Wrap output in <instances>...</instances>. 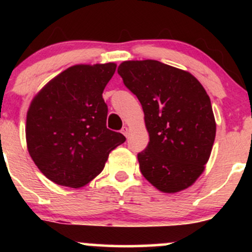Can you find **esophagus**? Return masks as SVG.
Returning a JSON list of instances; mask_svg holds the SVG:
<instances>
[{"mask_svg": "<svg viewBox=\"0 0 252 252\" xmlns=\"http://www.w3.org/2000/svg\"><path fill=\"white\" fill-rule=\"evenodd\" d=\"M128 132H129L128 126H123V128H122V134H123L124 136H128Z\"/></svg>", "mask_w": 252, "mask_h": 252, "instance_id": "esophagus-1", "label": "esophagus"}]
</instances>
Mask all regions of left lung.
<instances>
[{"mask_svg":"<svg viewBox=\"0 0 252 252\" xmlns=\"http://www.w3.org/2000/svg\"><path fill=\"white\" fill-rule=\"evenodd\" d=\"M117 72L140 100L149 132L148 146L137 155L142 175L161 192L189 189L215 142L209 94L189 72L158 60L123 62Z\"/></svg>","mask_w":252,"mask_h":252,"instance_id":"8db88e82","label":"left lung"}]
</instances>
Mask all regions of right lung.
Here are the masks:
<instances>
[{
	"mask_svg": "<svg viewBox=\"0 0 252 252\" xmlns=\"http://www.w3.org/2000/svg\"><path fill=\"white\" fill-rule=\"evenodd\" d=\"M116 63L74 65L50 80L32 100L26 141L40 172L54 184L79 189L102 172L126 141L106 128L103 91Z\"/></svg>",
	"mask_w": 252,
	"mask_h": 252,
	"instance_id": "right-lung-1",
	"label": "right lung"
}]
</instances>
